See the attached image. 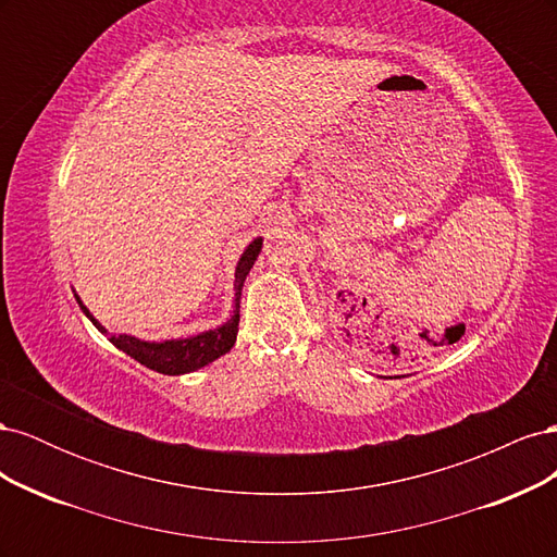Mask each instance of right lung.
Here are the masks:
<instances>
[{
  "label": "right lung",
  "instance_id": "add662e5",
  "mask_svg": "<svg viewBox=\"0 0 557 557\" xmlns=\"http://www.w3.org/2000/svg\"><path fill=\"white\" fill-rule=\"evenodd\" d=\"M262 250V239L250 242L248 248L244 250V256L237 264V281H234V315L227 320L223 327L218 330H209V332H201L197 336H190V339H172V342H160V344H148L137 339V336H129V334H117V336H109V332L97 323V320L90 315V311L83 307V301L76 297V301L81 305L83 313H86L92 325L107 334L111 344L115 348H121L123 352H127L129 358H134L137 362H141L144 367L153 369V372L160 374H170V376H178V374H188L195 372V369L205 367L209 362H213L215 358L225 356V352L234 346L237 342V332H239V299H242V288H244V281L250 272L252 262L258 260Z\"/></svg>",
  "mask_w": 557,
  "mask_h": 557
}]
</instances>
